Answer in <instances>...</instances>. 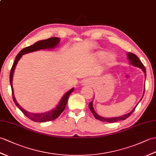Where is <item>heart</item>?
Returning <instances> with one entry per match:
<instances>
[{"label": "heart", "instance_id": "1", "mask_svg": "<svg viewBox=\"0 0 156 156\" xmlns=\"http://www.w3.org/2000/svg\"><path fill=\"white\" fill-rule=\"evenodd\" d=\"M96 56L99 59H104V58L106 56V52H103V51H100L96 54ZM114 60H115L114 56L112 55V54H110V55H108L107 57L106 62L108 63H111L113 61H114Z\"/></svg>", "mask_w": 156, "mask_h": 156}]
</instances>
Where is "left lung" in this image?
Wrapping results in <instances>:
<instances>
[{"label":"left lung","instance_id":"1","mask_svg":"<svg viewBox=\"0 0 156 156\" xmlns=\"http://www.w3.org/2000/svg\"><path fill=\"white\" fill-rule=\"evenodd\" d=\"M127 56H128V59L130 61V64H132L133 66H134L136 67H138V68H141V69H142L144 71V72L145 73V76H146V68H145V66H144V64H142V62H141V60L139 59V58L137 57L136 55V54H133L132 52H128L127 54ZM144 92H145V89H144ZM144 94H143V96H144ZM143 96L142 97V98H141L140 101L142 100ZM92 102H93V101H92V102L89 104V108H90V111L92 112V113L93 114L94 118L96 119H98V120L102 121V122H109V123H113V122H118L119 120H124V119H126V118H128L129 116V115L133 113V112L135 110L137 106V105H136V106L134 108H133V109L129 112V113H128L127 114H125V115H122V116H119V117L108 118H103L102 116H100L98 114H97L96 113L94 110V108H93V103Z\"/></svg>","mask_w":156,"mask_h":156}]
</instances>
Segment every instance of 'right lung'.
Segmentation results:
<instances>
[{
  "label": "right lung",
  "mask_w": 156,
  "mask_h": 156,
  "mask_svg": "<svg viewBox=\"0 0 156 156\" xmlns=\"http://www.w3.org/2000/svg\"><path fill=\"white\" fill-rule=\"evenodd\" d=\"M59 42H60L59 38L52 37L46 40H44V41H38L37 42H36L34 44L23 48L19 54H17V56L15 58V60H14L11 70H10V86H11V88H12V94L13 101L14 102V103H15L16 106L21 110V112H23V113L26 115L28 118H29L34 122H45L52 121V120H54V119H56L62 114V112L64 110L65 108H66V106L68 98H69L70 94L73 92L74 88H72L71 90H69V91L65 94L63 96V97L61 98L58 104L57 105V106L54 108V110L50 112H44V113H41V114L31 113V112H28L25 110H24L23 108H22L19 104H18V102H16V100L15 99V97H14L13 88H12V76H13L14 71V69H15V67L16 66L18 61L20 60V58L23 54H27L29 52H34V51H37V50H41V49L55 48V47L59 44Z\"/></svg>",
  "instance_id": "add662e5"
}]
</instances>
